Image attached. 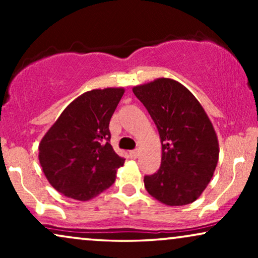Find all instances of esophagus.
<instances>
[{
	"label": "esophagus",
	"instance_id": "esophagus-1",
	"mask_svg": "<svg viewBox=\"0 0 258 258\" xmlns=\"http://www.w3.org/2000/svg\"><path fill=\"white\" fill-rule=\"evenodd\" d=\"M138 155H139V152H138L137 149H136V150H131V152H130V156H131L132 159L138 158Z\"/></svg>",
	"mask_w": 258,
	"mask_h": 258
}]
</instances>
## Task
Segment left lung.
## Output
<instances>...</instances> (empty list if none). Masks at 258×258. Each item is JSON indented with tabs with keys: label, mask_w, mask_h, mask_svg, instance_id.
<instances>
[{
	"label": "left lung",
	"mask_w": 258,
	"mask_h": 258,
	"mask_svg": "<svg viewBox=\"0 0 258 258\" xmlns=\"http://www.w3.org/2000/svg\"><path fill=\"white\" fill-rule=\"evenodd\" d=\"M133 93L150 114L161 141V166L144 177L147 191L167 206L193 203L205 190L218 162L220 147L199 100L172 79L135 86Z\"/></svg>",
	"instance_id": "8db88e82"
}]
</instances>
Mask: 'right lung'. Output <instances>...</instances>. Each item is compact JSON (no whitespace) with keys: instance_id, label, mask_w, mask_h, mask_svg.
<instances>
[{"instance_id":"right-lung-1","label":"right lung","mask_w":258,"mask_h":258,"mask_svg":"<svg viewBox=\"0 0 258 258\" xmlns=\"http://www.w3.org/2000/svg\"><path fill=\"white\" fill-rule=\"evenodd\" d=\"M122 87L92 90L73 100L38 146L42 171L55 190L87 201L108 189L125 162L112 149L109 122Z\"/></svg>"}]
</instances>
